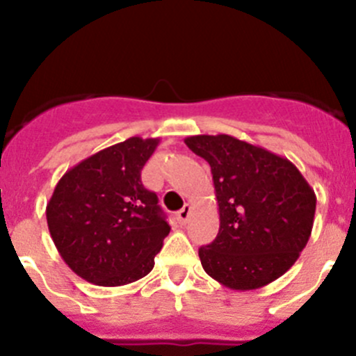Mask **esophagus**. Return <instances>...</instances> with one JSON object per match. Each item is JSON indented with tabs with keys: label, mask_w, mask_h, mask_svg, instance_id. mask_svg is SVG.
I'll return each mask as SVG.
<instances>
[{
	"label": "esophagus",
	"mask_w": 356,
	"mask_h": 356,
	"mask_svg": "<svg viewBox=\"0 0 356 356\" xmlns=\"http://www.w3.org/2000/svg\"><path fill=\"white\" fill-rule=\"evenodd\" d=\"M189 215H191V207H189V204H184V207L177 211L179 222H181V224H186L189 218Z\"/></svg>",
	"instance_id": "obj_1"
}]
</instances>
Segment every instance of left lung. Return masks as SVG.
Segmentation results:
<instances>
[{"label":"left lung","instance_id":"obj_1","mask_svg":"<svg viewBox=\"0 0 356 356\" xmlns=\"http://www.w3.org/2000/svg\"><path fill=\"white\" fill-rule=\"evenodd\" d=\"M184 143L210 163L220 215L217 238L198 251L204 272L238 291L286 274L310 239L317 204L301 172L288 158L227 134Z\"/></svg>","mask_w":356,"mask_h":356}]
</instances>
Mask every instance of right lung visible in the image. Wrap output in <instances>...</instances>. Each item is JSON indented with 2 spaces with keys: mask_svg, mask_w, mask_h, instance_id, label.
Listing matches in <instances>:
<instances>
[{
  "mask_svg": "<svg viewBox=\"0 0 356 356\" xmlns=\"http://www.w3.org/2000/svg\"><path fill=\"white\" fill-rule=\"evenodd\" d=\"M160 139L129 138L95 153L56 184L46 207L63 261L96 286H125L152 272L170 232L141 170Z\"/></svg>",
  "mask_w": 356,
  "mask_h": 356,
  "instance_id": "add662e5",
  "label": "right lung"
}]
</instances>
